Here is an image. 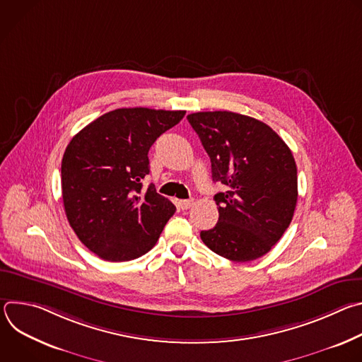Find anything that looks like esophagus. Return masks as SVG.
I'll return each instance as SVG.
<instances>
[{
    "mask_svg": "<svg viewBox=\"0 0 362 362\" xmlns=\"http://www.w3.org/2000/svg\"><path fill=\"white\" fill-rule=\"evenodd\" d=\"M192 204H193V199H183V200H179V208L183 209V211L189 209Z\"/></svg>",
    "mask_w": 362,
    "mask_h": 362,
    "instance_id": "34e87169",
    "label": "esophagus"
}]
</instances>
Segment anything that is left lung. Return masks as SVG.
Masks as SVG:
<instances>
[{
	"label": "left lung",
	"mask_w": 362,
	"mask_h": 362,
	"mask_svg": "<svg viewBox=\"0 0 362 362\" xmlns=\"http://www.w3.org/2000/svg\"><path fill=\"white\" fill-rule=\"evenodd\" d=\"M212 163L219 221L202 230L203 243L233 262L268 253L288 229L298 199L292 151L264 122L233 112L187 116Z\"/></svg>",
	"instance_id": "8db88e82"
}]
</instances>
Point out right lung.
I'll list each match as a JSON object with an SVG mask.
<instances>
[{
  "label": "right lung",
  "mask_w": 362,
  "mask_h": 362,
  "mask_svg": "<svg viewBox=\"0 0 362 362\" xmlns=\"http://www.w3.org/2000/svg\"><path fill=\"white\" fill-rule=\"evenodd\" d=\"M185 110L117 109L100 116L69 143L62 162V192L70 226L91 252L124 262L156 245L175 204L141 179L148 150L176 126Z\"/></svg>",
  "instance_id": "right-lung-1"
}]
</instances>
